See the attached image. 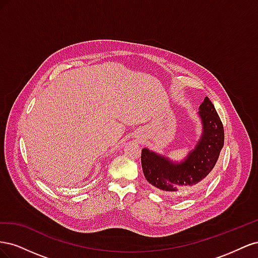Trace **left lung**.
I'll return each instance as SVG.
<instances>
[{
    "mask_svg": "<svg viewBox=\"0 0 258 258\" xmlns=\"http://www.w3.org/2000/svg\"><path fill=\"white\" fill-rule=\"evenodd\" d=\"M202 135L181 162L143 148L141 163L147 182L170 196H187L197 191L209 178L224 146V127L208 97L199 106Z\"/></svg>",
    "mask_w": 258,
    "mask_h": 258,
    "instance_id": "left-lung-1",
    "label": "left lung"
}]
</instances>
